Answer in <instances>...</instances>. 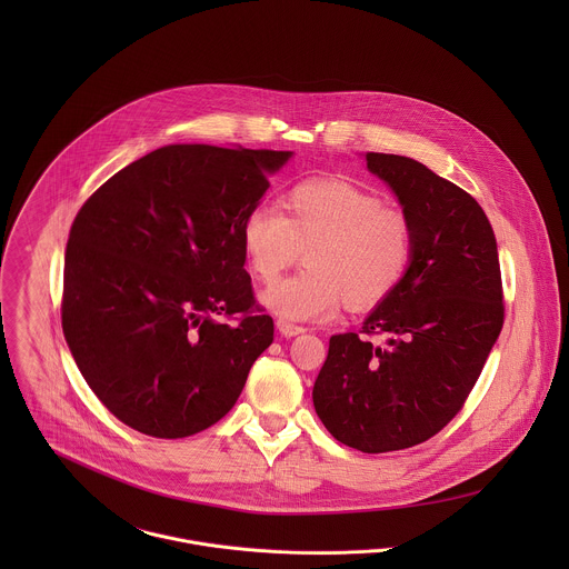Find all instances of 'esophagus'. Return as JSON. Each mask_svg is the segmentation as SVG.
Wrapping results in <instances>:
<instances>
[{
    "mask_svg": "<svg viewBox=\"0 0 569 569\" xmlns=\"http://www.w3.org/2000/svg\"><path fill=\"white\" fill-rule=\"evenodd\" d=\"M278 330L284 335V337H296V335H302L307 328L305 326L291 325L287 320H278Z\"/></svg>",
    "mask_w": 569,
    "mask_h": 569,
    "instance_id": "1",
    "label": "esophagus"
}]
</instances>
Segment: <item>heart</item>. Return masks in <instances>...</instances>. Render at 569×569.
<instances>
[{"label":"heart","mask_w":569,"mask_h":569,"mask_svg":"<svg viewBox=\"0 0 569 569\" xmlns=\"http://www.w3.org/2000/svg\"><path fill=\"white\" fill-rule=\"evenodd\" d=\"M282 212L258 203L243 217L251 273L271 282L305 249V269L262 291V305L296 322L330 318L341 300L368 311L403 282L413 258L406 214L346 179H309L284 192Z\"/></svg>","instance_id":"1"}]
</instances>
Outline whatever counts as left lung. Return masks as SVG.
I'll return each mask as SVG.
<instances>
[{
	"mask_svg": "<svg viewBox=\"0 0 569 569\" xmlns=\"http://www.w3.org/2000/svg\"><path fill=\"white\" fill-rule=\"evenodd\" d=\"M411 223L403 282L359 332L332 335L313 406L339 442L386 453L436 436L471 395L503 326L497 243L480 203L425 163L366 153ZM385 343L372 347L369 337Z\"/></svg>",
	"mask_w": 569,
	"mask_h": 569,
	"instance_id": "8db88e82",
	"label": "left lung"
}]
</instances>
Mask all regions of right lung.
<instances>
[{
    "mask_svg": "<svg viewBox=\"0 0 569 569\" xmlns=\"http://www.w3.org/2000/svg\"><path fill=\"white\" fill-rule=\"evenodd\" d=\"M289 158L168 144L82 203L66 249L63 335L87 386L131 429L186 438L241 397L273 341L241 223Z\"/></svg>",
    "mask_w": 569,
    "mask_h": 569,
    "instance_id": "right-lung-1",
    "label": "right lung"
}]
</instances>
